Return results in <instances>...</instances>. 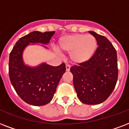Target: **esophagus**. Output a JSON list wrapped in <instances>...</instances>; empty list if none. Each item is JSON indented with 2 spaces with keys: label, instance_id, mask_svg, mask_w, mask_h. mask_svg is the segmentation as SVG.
<instances>
[{
  "label": "esophagus",
  "instance_id": "1",
  "mask_svg": "<svg viewBox=\"0 0 129 129\" xmlns=\"http://www.w3.org/2000/svg\"><path fill=\"white\" fill-rule=\"evenodd\" d=\"M70 69H71V66L69 64H66V71H69Z\"/></svg>",
  "mask_w": 129,
  "mask_h": 129
}]
</instances>
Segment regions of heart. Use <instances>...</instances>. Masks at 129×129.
Segmentation results:
<instances>
[{
	"label": "heart",
	"mask_w": 129,
	"mask_h": 129,
	"mask_svg": "<svg viewBox=\"0 0 129 129\" xmlns=\"http://www.w3.org/2000/svg\"><path fill=\"white\" fill-rule=\"evenodd\" d=\"M60 50L71 52L70 58L75 64L89 61L98 48V41L91 35L77 34L62 38L58 43Z\"/></svg>",
	"instance_id": "heart-1"
}]
</instances>
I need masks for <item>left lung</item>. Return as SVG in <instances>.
Masks as SVG:
<instances>
[{"instance_id":"1","label":"left lung","mask_w":129,"mask_h":129,"mask_svg":"<svg viewBox=\"0 0 129 129\" xmlns=\"http://www.w3.org/2000/svg\"><path fill=\"white\" fill-rule=\"evenodd\" d=\"M97 39L98 47L89 61L71 68L79 100L85 104H99L113 91L118 79L116 50L106 37L89 31Z\"/></svg>"}]
</instances>
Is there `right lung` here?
<instances>
[{"label":"right lung","instance_id":"obj_1","mask_svg":"<svg viewBox=\"0 0 129 129\" xmlns=\"http://www.w3.org/2000/svg\"><path fill=\"white\" fill-rule=\"evenodd\" d=\"M54 33L37 31L29 33L16 42L10 53V81L19 96L31 105H46L52 100L58 84L65 73V64L53 67L43 63L31 68L24 64L22 53L30 43L48 44Z\"/></svg>","mask_w":129,"mask_h":129}]
</instances>
